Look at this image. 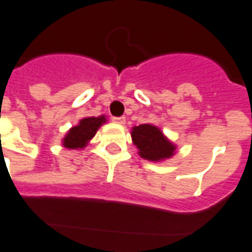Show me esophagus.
I'll use <instances>...</instances> for the list:
<instances>
[{"label": "esophagus", "instance_id": "obj_1", "mask_svg": "<svg viewBox=\"0 0 252 252\" xmlns=\"http://www.w3.org/2000/svg\"><path fill=\"white\" fill-rule=\"evenodd\" d=\"M112 120L115 121V123H119V124H124L126 123V117L120 116V117H113Z\"/></svg>", "mask_w": 252, "mask_h": 252}]
</instances>
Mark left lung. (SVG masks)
<instances>
[{
  "label": "left lung",
  "mask_w": 252,
  "mask_h": 252,
  "mask_svg": "<svg viewBox=\"0 0 252 252\" xmlns=\"http://www.w3.org/2000/svg\"><path fill=\"white\" fill-rule=\"evenodd\" d=\"M132 141L139 148L141 158L151 161L168 159L175 151V145L165 139L159 128L150 124L135 126L132 131Z\"/></svg>",
  "instance_id": "8db88e82"
}]
</instances>
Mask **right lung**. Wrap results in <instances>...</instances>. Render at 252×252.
<instances>
[{"instance_id":"add662e5","label":"right lung","mask_w":252,"mask_h":252,"mask_svg":"<svg viewBox=\"0 0 252 252\" xmlns=\"http://www.w3.org/2000/svg\"><path fill=\"white\" fill-rule=\"evenodd\" d=\"M102 123H105V117H87L80 121L79 126L70 128L68 135L65 136L64 144L65 148L69 150H77V148H84L88 144V141L96 135V132L100 128Z\"/></svg>"}]
</instances>
